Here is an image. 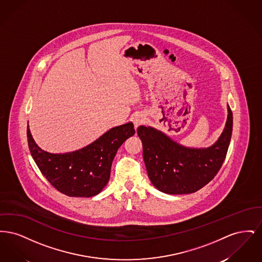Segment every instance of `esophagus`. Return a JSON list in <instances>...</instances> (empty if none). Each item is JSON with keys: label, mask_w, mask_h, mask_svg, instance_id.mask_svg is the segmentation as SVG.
Listing matches in <instances>:
<instances>
[{"label": "esophagus", "mask_w": 262, "mask_h": 262, "mask_svg": "<svg viewBox=\"0 0 262 262\" xmlns=\"http://www.w3.org/2000/svg\"><path fill=\"white\" fill-rule=\"evenodd\" d=\"M145 116H143V115H136L135 117H134V124H135V126L137 127L138 125H142V124H144L145 123Z\"/></svg>", "instance_id": "obj_1"}]
</instances>
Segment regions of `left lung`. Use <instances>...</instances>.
Instances as JSON below:
<instances>
[{
	"mask_svg": "<svg viewBox=\"0 0 262 262\" xmlns=\"http://www.w3.org/2000/svg\"><path fill=\"white\" fill-rule=\"evenodd\" d=\"M224 129L209 147L184 146L152 126L139 125L143 160L152 185L167 194H187L207 185L218 173L230 144L233 114L227 105Z\"/></svg>",
	"mask_w": 262,
	"mask_h": 262,
	"instance_id": "8db88e82",
	"label": "left lung"
}]
</instances>
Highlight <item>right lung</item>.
<instances>
[{
    "mask_svg": "<svg viewBox=\"0 0 262 262\" xmlns=\"http://www.w3.org/2000/svg\"><path fill=\"white\" fill-rule=\"evenodd\" d=\"M135 133L134 124L128 122L110 128L80 149L50 153L38 146L27 125L28 147L39 170L56 189L73 198H91L102 191L117 151Z\"/></svg>",
    "mask_w": 262,
    "mask_h": 262,
    "instance_id": "1",
    "label": "right lung"
}]
</instances>
